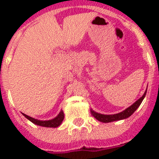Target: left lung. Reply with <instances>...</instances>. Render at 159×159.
I'll use <instances>...</instances> for the list:
<instances>
[{"label": "left lung", "mask_w": 159, "mask_h": 159, "mask_svg": "<svg viewBox=\"0 0 159 159\" xmlns=\"http://www.w3.org/2000/svg\"><path fill=\"white\" fill-rule=\"evenodd\" d=\"M146 91L144 92V94L141 98L137 101L136 102H134L133 105L131 106H129V108H127L125 111H122L120 113L116 114V115H102V114L97 113L95 111H92V114L93 115L95 118L97 119V120L101 121V122H104V123H109V122H112V121H116V120H123V119H126L129 117V116L132 115V114L134 112V111L137 110L139 106H140V104L143 102V98L145 97L146 95Z\"/></svg>", "instance_id": "8db88e82"}]
</instances>
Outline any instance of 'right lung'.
I'll return each instance as SVG.
<instances>
[{
  "mask_svg": "<svg viewBox=\"0 0 159 159\" xmlns=\"http://www.w3.org/2000/svg\"><path fill=\"white\" fill-rule=\"evenodd\" d=\"M23 115L28 119L29 120H30L32 123L38 125L43 126V127H52V128H55V127H57L58 125H60L61 123H62V121L63 120V119H64V114H63L62 111H60V113L58 114V116L56 118L50 120L45 121L38 120H35V119L32 118V117H30L27 115H25V114H23Z\"/></svg>",
  "mask_w": 159,
  "mask_h": 159,
  "instance_id": "1",
  "label": "right lung"
}]
</instances>
